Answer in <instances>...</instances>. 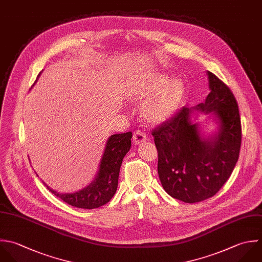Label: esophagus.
Instances as JSON below:
<instances>
[{"mask_svg":"<svg viewBox=\"0 0 262 262\" xmlns=\"http://www.w3.org/2000/svg\"><path fill=\"white\" fill-rule=\"evenodd\" d=\"M133 140H134V143L136 145H139V144H141V143H143V142H145L147 140V136L143 132H141V130H136L134 133Z\"/></svg>","mask_w":262,"mask_h":262,"instance_id":"34e87169","label":"esophagus"}]
</instances>
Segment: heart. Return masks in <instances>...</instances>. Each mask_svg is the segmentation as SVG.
I'll use <instances>...</instances> for the list:
<instances>
[{
    "instance_id": "b5f03b06",
    "label": "heart",
    "mask_w": 262,
    "mask_h": 262,
    "mask_svg": "<svg viewBox=\"0 0 262 262\" xmlns=\"http://www.w3.org/2000/svg\"><path fill=\"white\" fill-rule=\"evenodd\" d=\"M168 81V77L162 74L154 75L148 82L133 91L132 96L143 99L149 98L142 106L141 112L146 120L152 123H160L169 119L179 109L184 97V84L180 79Z\"/></svg>"
}]
</instances>
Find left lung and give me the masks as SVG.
<instances>
[{
  "instance_id": "1",
  "label": "left lung",
  "mask_w": 262,
  "mask_h": 262,
  "mask_svg": "<svg viewBox=\"0 0 262 262\" xmlns=\"http://www.w3.org/2000/svg\"><path fill=\"white\" fill-rule=\"evenodd\" d=\"M210 93L204 103L184 107L156 127L152 135L158 151V174L165 192L186 203L214 196L231 177L241 148V119L237 101L227 84L207 71ZM193 111L214 116L215 134L205 137L193 124Z\"/></svg>"
}]
</instances>
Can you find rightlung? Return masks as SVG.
I'll list each match as a JSON object with an SVG mask.
<instances>
[{
  "label": "right lung",
  "mask_w": 262,
  "mask_h": 262,
  "mask_svg": "<svg viewBox=\"0 0 262 262\" xmlns=\"http://www.w3.org/2000/svg\"><path fill=\"white\" fill-rule=\"evenodd\" d=\"M132 137V132H128L112 135L108 138L100 161L99 170L94 181L84 189L74 193L62 194L43 184L52 194L71 206L94 209L105 205L111 200L117 190L120 166L123 157L130 149Z\"/></svg>",
  "instance_id": "obj_1"
}]
</instances>
